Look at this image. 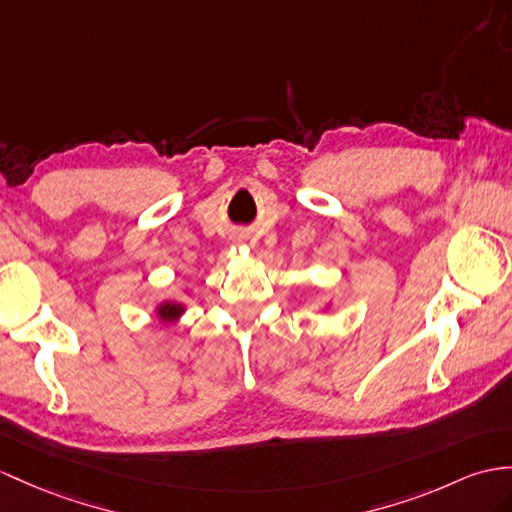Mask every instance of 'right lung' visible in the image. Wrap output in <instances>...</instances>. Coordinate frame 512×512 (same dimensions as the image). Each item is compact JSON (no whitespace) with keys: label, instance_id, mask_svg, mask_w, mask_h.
Instances as JSON below:
<instances>
[{"label":"right lung","instance_id":"right-lung-1","mask_svg":"<svg viewBox=\"0 0 512 512\" xmlns=\"http://www.w3.org/2000/svg\"><path fill=\"white\" fill-rule=\"evenodd\" d=\"M180 313H182V306L180 304H165V306L158 308V315L162 319H176Z\"/></svg>","mask_w":512,"mask_h":512}]
</instances>
